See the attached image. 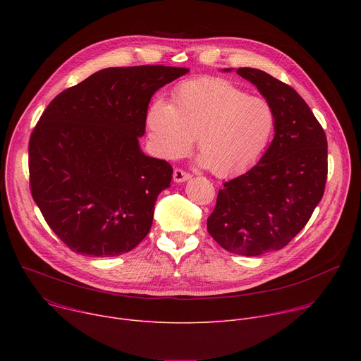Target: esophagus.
I'll return each instance as SVG.
<instances>
[{"mask_svg": "<svg viewBox=\"0 0 361 361\" xmlns=\"http://www.w3.org/2000/svg\"><path fill=\"white\" fill-rule=\"evenodd\" d=\"M190 177H191V176H190L187 171L181 170V169H176L174 173H173V178H174L176 183H184V181H187Z\"/></svg>", "mask_w": 361, "mask_h": 361, "instance_id": "esophagus-1", "label": "esophagus"}]
</instances>
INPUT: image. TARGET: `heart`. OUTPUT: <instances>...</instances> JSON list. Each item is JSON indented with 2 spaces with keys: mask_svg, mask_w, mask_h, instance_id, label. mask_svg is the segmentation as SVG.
Segmentation results:
<instances>
[{
  "mask_svg": "<svg viewBox=\"0 0 361 361\" xmlns=\"http://www.w3.org/2000/svg\"><path fill=\"white\" fill-rule=\"evenodd\" d=\"M145 127L151 148L166 160L184 156L197 137L200 163L224 177L263 157L276 130V113L267 99L248 95L228 80L201 77L181 82L171 106L154 102Z\"/></svg>",
  "mask_w": 361,
  "mask_h": 361,
  "instance_id": "1",
  "label": "heart"
}]
</instances>
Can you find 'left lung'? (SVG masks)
Returning <instances> with one entry per match:
<instances>
[{"mask_svg": "<svg viewBox=\"0 0 361 361\" xmlns=\"http://www.w3.org/2000/svg\"><path fill=\"white\" fill-rule=\"evenodd\" d=\"M237 74L274 109L276 134L259 163L224 183L207 230L224 250L252 257L281 250L310 220L326 188L327 138L294 88L257 68Z\"/></svg>", "mask_w": 361, "mask_h": 361, "instance_id": "left-lung-1", "label": "left lung"}]
</instances>
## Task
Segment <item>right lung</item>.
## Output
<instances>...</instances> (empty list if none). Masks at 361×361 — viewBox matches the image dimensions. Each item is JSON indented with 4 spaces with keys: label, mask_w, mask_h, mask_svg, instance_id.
<instances>
[{
    "label": "right lung",
    "mask_w": 361,
    "mask_h": 361,
    "mask_svg": "<svg viewBox=\"0 0 361 361\" xmlns=\"http://www.w3.org/2000/svg\"><path fill=\"white\" fill-rule=\"evenodd\" d=\"M188 73L166 66L111 67L49 102L28 144L30 188L47 224L73 251L114 257L148 234L173 167L138 138L152 94Z\"/></svg>",
    "instance_id": "obj_1"
}]
</instances>
